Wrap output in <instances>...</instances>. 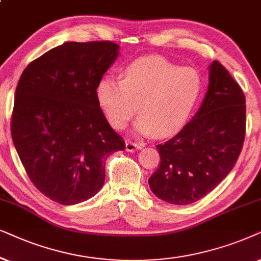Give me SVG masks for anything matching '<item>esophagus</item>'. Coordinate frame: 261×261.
Returning <instances> with one entry per match:
<instances>
[{
  "label": "esophagus",
  "instance_id": "obj_1",
  "mask_svg": "<svg viewBox=\"0 0 261 261\" xmlns=\"http://www.w3.org/2000/svg\"><path fill=\"white\" fill-rule=\"evenodd\" d=\"M125 145H126V150L127 151H135L136 149L142 148V143H140V142H134L131 140H127L126 143H125Z\"/></svg>",
  "mask_w": 261,
  "mask_h": 261
}]
</instances>
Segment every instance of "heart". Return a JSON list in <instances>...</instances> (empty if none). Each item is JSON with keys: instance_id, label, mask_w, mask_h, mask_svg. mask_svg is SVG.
Returning a JSON list of instances; mask_svg holds the SVG:
<instances>
[{"instance_id": "obj_1", "label": "heart", "mask_w": 261, "mask_h": 261, "mask_svg": "<svg viewBox=\"0 0 261 261\" xmlns=\"http://www.w3.org/2000/svg\"><path fill=\"white\" fill-rule=\"evenodd\" d=\"M200 90L201 79L194 69L149 56L128 65L121 81L102 79L96 99L113 127L123 130L140 111L138 131L165 137L186 123Z\"/></svg>"}]
</instances>
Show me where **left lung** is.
<instances>
[{
	"label": "left lung",
	"instance_id": "left-lung-1",
	"mask_svg": "<svg viewBox=\"0 0 261 261\" xmlns=\"http://www.w3.org/2000/svg\"><path fill=\"white\" fill-rule=\"evenodd\" d=\"M246 134V98L218 61L210 67L200 109L171 140L156 145L160 166L149 178L155 196L187 205L211 192L238 161Z\"/></svg>",
	"mask_w": 261,
	"mask_h": 261
}]
</instances>
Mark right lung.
<instances>
[{"label":"right lung","instance_id":"1","mask_svg":"<svg viewBox=\"0 0 261 261\" xmlns=\"http://www.w3.org/2000/svg\"><path fill=\"white\" fill-rule=\"evenodd\" d=\"M118 48L109 40L64 43L31 62L17 82L14 145L33 185L63 205L98 193L107 158L125 149L96 99Z\"/></svg>","mask_w":261,"mask_h":261}]
</instances>
